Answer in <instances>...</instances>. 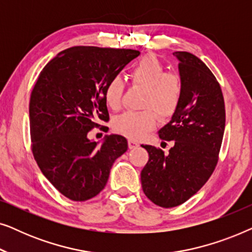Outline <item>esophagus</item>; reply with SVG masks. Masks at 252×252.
<instances>
[{"mask_svg": "<svg viewBox=\"0 0 252 252\" xmlns=\"http://www.w3.org/2000/svg\"><path fill=\"white\" fill-rule=\"evenodd\" d=\"M137 147H139V142H137V141L132 140V139L128 140V148H129V149H136Z\"/></svg>", "mask_w": 252, "mask_h": 252, "instance_id": "34e87169", "label": "esophagus"}]
</instances>
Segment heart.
<instances>
[{"mask_svg": "<svg viewBox=\"0 0 252 252\" xmlns=\"http://www.w3.org/2000/svg\"><path fill=\"white\" fill-rule=\"evenodd\" d=\"M132 84L144 88L140 111H125L112 122V128L129 139H139L156 126L158 112L160 118L173 116L182 97V80L177 73L166 72V67L154 56H146L130 70ZM124 80L119 75L111 78L105 87L104 97L109 108L122 105Z\"/></svg>", "mask_w": 252, "mask_h": 252, "instance_id": "1", "label": "heart"}]
</instances>
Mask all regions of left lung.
I'll list each match as a JSON object with an SVG mask.
<instances>
[{
  "mask_svg": "<svg viewBox=\"0 0 252 252\" xmlns=\"http://www.w3.org/2000/svg\"><path fill=\"white\" fill-rule=\"evenodd\" d=\"M182 80V97L159 137L171 141L167 154L142 146L149 160L141 171L143 192L161 208L188 201L209 180L218 163L225 130V102L210 68L187 51H175Z\"/></svg>",
  "mask_w": 252,
  "mask_h": 252,
  "instance_id": "left-lung-1",
  "label": "left lung"
}]
</instances>
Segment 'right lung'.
<instances>
[{
  "mask_svg": "<svg viewBox=\"0 0 252 252\" xmlns=\"http://www.w3.org/2000/svg\"><path fill=\"white\" fill-rule=\"evenodd\" d=\"M140 51L78 46L53 58L37 78L30 99L34 159L51 185L72 201H87L105 187L117 158L127 150L122 135L101 146L87 134L109 120L104 97L109 80Z\"/></svg>",
  "mask_w": 252,
  "mask_h": 252,
  "instance_id": "right-lung-1",
  "label": "right lung"
}]
</instances>
